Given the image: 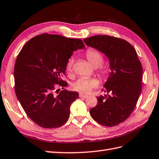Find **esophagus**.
<instances>
[{
  "label": "esophagus",
  "mask_w": 159,
  "mask_h": 159,
  "mask_svg": "<svg viewBox=\"0 0 159 159\" xmlns=\"http://www.w3.org/2000/svg\"><path fill=\"white\" fill-rule=\"evenodd\" d=\"M80 98H88V95L83 94H80Z\"/></svg>",
  "instance_id": "obj_1"
}]
</instances>
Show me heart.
<instances>
[{
  "label": "heart",
  "mask_w": 159,
  "mask_h": 159,
  "mask_svg": "<svg viewBox=\"0 0 159 159\" xmlns=\"http://www.w3.org/2000/svg\"><path fill=\"white\" fill-rule=\"evenodd\" d=\"M86 56L90 64L94 66H98V74L100 77L103 80H106L109 75V69L108 67L103 65H101L103 62V56L101 53L94 49L90 48L86 52ZM74 62V58L73 57L70 58L67 62H66V69L69 74L72 73L73 65ZM99 82L95 78L92 79H86V78H80L77 80L76 82H73L72 84V89L73 90L79 92L82 94H88L90 92L96 89L98 86Z\"/></svg>",
  "instance_id": "b5f03b06"
}]
</instances>
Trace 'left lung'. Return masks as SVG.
<instances>
[{"label":"left lung","instance_id":"obj_1","mask_svg":"<svg viewBox=\"0 0 159 159\" xmlns=\"http://www.w3.org/2000/svg\"><path fill=\"white\" fill-rule=\"evenodd\" d=\"M84 41L107 56L111 69L104 84L107 94L97 97V105L90 114L98 124L116 126L126 120L136 106L142 91V64L135 48L122 39L96 35Z\"/></svg>","mask_w":159,"mask_h":159}]
</instances>
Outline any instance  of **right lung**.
Returning a JSON list of instances; mask_svg holds the SVG:
<instances>
[{
    "label": "right lung",
    "instance_id": "add662e5",
    "mask_svg": "<svg viewBox=\"0 0 159 159\" xmlns=\"http://www.w3.org/2000/svg\"><path fill=\"white\" fill-rule=\"evenodd\" d=\"M84 48L78 39L43 33L21 50L14 66L15 91L24 111L37 125L58 128L68 120L70 106L79 93L63 90L55 94V84L67 86L61 79L66 62L74 51Z\"/></svg>",
    "mask_w": 159,
    "mask_h": 159
}]
</instances>
